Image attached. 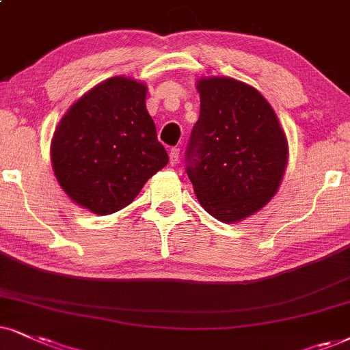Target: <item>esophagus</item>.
<instances>
[{
	"mask_svg": "<svg viewBox=\"0 0 350 350\" xmlns=\"http://www.w3.org/2000/svg\"><path fill=\"white\" fill-rule=\"evenodd\" d=\"M178 160H179V148H171L170 150V163L172 166L178 165Z\"/></svg>",
	"mask_w": 350,
	"mask_h": 350,
	"instance_id": "34e87169",
	"label": "esophagus"
}]
</instances>
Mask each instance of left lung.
Returning a JSON list of instances; mask_svg holds the SVG:
<instances>
[{
    "label": "left lung",
    "mask_w": 350,
    "mask_h": 350,
    "mask_svg": "<svg viewBox=\"0 0 350 350\" xmlns=\"http://www.w3.org/2000/svg\"><path fill=\"white\" fill-rule=\"evenodd\" d=\"M200 116L187 145V176L206 213L237 223L278 192L287 166L280 119L254 87L231 77L197 82Z\"/></svg>",
    "instance_id": "1"
}]
</instances>
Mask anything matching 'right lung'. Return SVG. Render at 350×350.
I'll return each instance as SVG.
<instances>
[{
    "mask_svg": "<svg viewBox=\"0 0 350 350\" xmlns=\"http://www.w3.org/2000/svg\"><path fill=\"white\" fill-rule=\"evenodd\" d=\"M145 96L142 82L106 79L70 106L53 134L57 183L70 200L92 213L122 210L170 161Z\"/></svg>",
    "mask_w": 350,
    "mask_h": 350,
    "instance_id": "add662e5",
    "label": "right lung"
}]
</instances>
